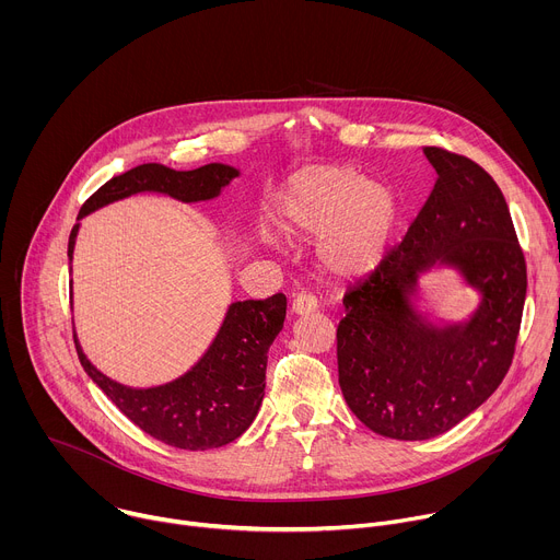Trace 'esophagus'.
I'll return each instance as SVG.
<instances>
[{"instance_id":"34e87169","label":"esophagus","mask_w":560,"mask_h":560,"mask_svg":"<svg viewBox=\"0 0 560 560\" xmlns=\"http://www.w3.org/2000/svg\"><path fill=\"white\" fill-rule=\"evenodd\" d=\"M290 310H292V314H296V316H303V314H312V312L316 310V299H314L312 294H305V292H301V294H296V296L292 299V305H290Z\"/></svg>"}]
</instances>
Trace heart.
Wrapping results in <instances>:
<instances>
[{
	"label": "heart",
	"mask_w": 560,
	"mask_h": 560,
	"mask_svg": "<svg viewBox=\"0 0 560 560\" xmlns=\"http://www.w3.org/2000/svg\"><path fill=\"white\" fill-rule=\"evenodd\" d=\"M398 199L348 164L312 166L281 188L275 219L281 232L296 238L322 236L318 257L339 277L370 272L385 255L396 223Z\"/></svg>",
	"instance_id": "heart-1"
}]
</instances>
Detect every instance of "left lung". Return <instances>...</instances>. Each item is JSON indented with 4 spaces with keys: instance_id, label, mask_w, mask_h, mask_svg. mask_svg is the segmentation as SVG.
Here are the masks:
<instances>
[{
    "instance_id": "obj_1",
    "label": "left lung",
    "mask_w": 560,
    "mask_h": 560,
    "mask_svg": "<svg viewBox=\"0 0 560 560\" xmlns=\"http://www.w3.org/2000/svg\"><path fill=\"white\" fill-rule=\"evenodd\" d=\"M439 179L401 244L343 294L337 328L339 385L372 432L425 441L452 430L505 378L521 330L527 266L497 182L439 145ZM454 265L485 301L467 325L432 327L409 303L418 275Z\"/></svg>"
}]
</instances>
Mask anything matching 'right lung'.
Here are the masks:
<instances>
[{
	"label": "right lung",
	"mask_w": 560,
	"mask_h": 560,
	"mask_svg": "<svg viewBox=\"0 0 560 560\" xmlns=\"http://www.w3.org/2000/svg\"><path fill=\"white\" fill-rule=\"evenodd\" d=\"M238 171L208 164L197 171H173L162 164H141L106 182L93 192L79 219L135 192H164L179 201H206L221 192ZM79 223L70 230L72 257ZM285 296L236 301L228 307L223 326L201 361L173 383L132 389L104 376L74 339L86 374L141 432L179 450H212L242 436L255 421L264 401L268 348L283 328Z\"/></svg>",
	"instance_id": "add662e5"
}]
</instances>
